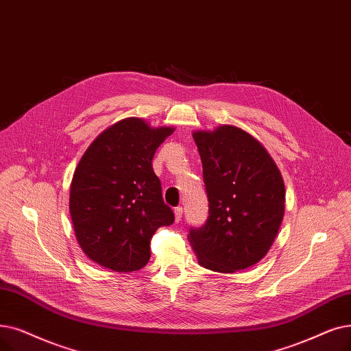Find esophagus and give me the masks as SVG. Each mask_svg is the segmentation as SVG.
Segmentation results:
<instances>
[{
  "label": "esophagus",
  "instance_id": "esophagus-1",
  "mask_svg": "<svg viewBox=\"0 0 351 351\" xmlns=\"http://www.w3.org/2000/svg\"><path fill=\"white\" fill-rule=\"evenodd\" d=\"M173 212H175V221H176V222L182 221V215H184V209H182V206L175 208Z\"/></svg>",
  "mask_w": 351,
  "mask_h": 351
}]
</instances>
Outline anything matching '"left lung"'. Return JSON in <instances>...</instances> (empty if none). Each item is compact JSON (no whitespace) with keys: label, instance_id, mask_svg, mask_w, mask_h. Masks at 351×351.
<instances>
[{"label":"left lung","instance_id":"left-lung-1","mask_svg":"<svg viewBox=\"0 0 351 351\" xmlns=\"http://www.w3.org/2000/svg\"><path fill=\"white\" fill-rule=\"evenodd\" d=\"M193 141L209 208L206 222L189 230L199 264L217 272L252 267L282 222L285 188L278 167L260 142L235 126L195 132Z\"/></svg>","mask_w":351,"mask_h":351}]
</instances>
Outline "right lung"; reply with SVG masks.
Segmentation results:
<instances>
[{
	"label": "right lung",
	"instance_id": "1",
	"mask_svg": "<svg viewBox=\"0 0 351 351\" xmlns=\"http://www.w3.org/2000/svg\"><path fill=\"white\" fill-rule=\"evenodd\" d=\"M173 128L152 129L129 117L99 134L73 175L70 213L75 238L91 261L117 272L143 268L158 228L173 223L152 167Z\"/></svg>",
	"mask_w": 351,
	"mask_h": 351
}]
</instances>
